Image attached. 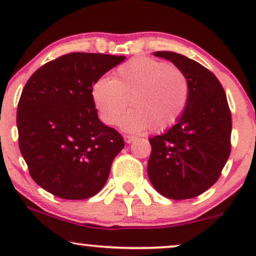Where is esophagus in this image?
<instances>
[{"mask_svg":"<svg viewBox=\"0 0 256 256\" xmlns=\"http://www.w3.org/2000/svg\"><path fill=\"white\" fill-rule=\"evenodd\" d=\"M136 138L135 136H132V135H126L124 136V141H126V143H128V144H130V143L134 141Z\"/></svg>","mask_w":256,"mask_h":256,"instance_id":"1","label":"esophagus"}]
</instances>
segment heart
Segmentation results:
<instances>
[{
    "label": "heart",
    "mask_w": 256,
    "mask_h": 256,
    "mask_svg": "<svg viewBox=\"0 0 256 256\" xmlns=\"http://www.w3.org/2000/svg\"><path fill=\"white\" fill-rule=\"evenodd\" d=\"M92 96L101 120L116 124L126 110L124 130H162L176 122L186 107L188 82L177 66L146 57H136L118 66L110 78L94 84Z\"/></svg>",
    "instance_id": "heart-1"
}]
</instances>
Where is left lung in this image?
Returning a JSON list of instances; mask_svg holds the SVG:
<instances>
[{
  "mask_svg": "<svg viewBox=\"0 0 256 256\" xmlns=\"http://www.w3.org/2000/svg\"><path fill=\"white\" fill-rule=\"evenodd\" d=\"M154 56L185 73L188 99L176 124L149 140L148 177L164 197L190 199L218 180L230 157L232 118L226 93L216 76L199 62L170 51Z\"/></svg>",
  "mask_w": 256,
  "mask_h": 256,
  "instance_id": "obj_1",
  "label": "left lung"
}]
</instances>
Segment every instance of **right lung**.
Listing matches in <instances>:
<instances>
[{"label":"right lung","mask_w":256,"mask_h":256,"mask_svg":"<svg viewBox=\"0 0 256 256\" xmlns=\"http://www.w3.org/2000/svg\"><path fill=\"white\" fill-rule=\"evenodd\" d=\"M124 56L73 52L38 68L17 108L18 144L32 180L62 199L96 194L124 149L122 136L98 118L93 85Z\"/></svg>","instance_id":"1"}]
</instances>
